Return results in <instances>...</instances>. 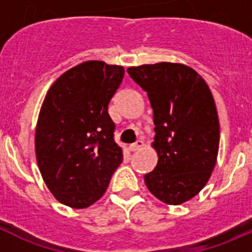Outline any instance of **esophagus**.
<instances>
[{"label": "esophagus", "instance_id": "34e87169", "mask_svg": "<svg viewBox=\"0 0 252 252\" xmlns=\"http://www.w3.org/2000/svg\"><path fill=\"white\" fill-rule=\"evenodd\" d=\"M143 146H145V143H143V141H142V140H137L135 143H132V145L130 146V150L132 151V152H135V151L141 150V148H142Z\"/></svg>", "mask_w": 252, "mask_h": 252}]
</instances>
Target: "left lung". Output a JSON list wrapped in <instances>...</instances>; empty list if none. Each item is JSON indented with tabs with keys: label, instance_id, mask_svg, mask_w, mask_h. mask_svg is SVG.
I'll return each instance as SVG.
<instances>
[{
	"label": "left lung",
	"instance_id": "1",
	"mask_svg": "<svg viewBox=\"0 0 252 252\" xmlns=\"http://www.w3.org/2000/svg\"><path fill=\"white\" fill-rule=\"evenodd\" d=\"M127 73L153 109L158 162L145 176L146 186L166 204L188 202L208 183L219 151V117L209 86L179 63L130 66Z\"/></svg>",
	"mask_w": 252,
	"mask_h": 252
}]
</instances>
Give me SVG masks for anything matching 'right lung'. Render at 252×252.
I'll list each match as a JSON object with an SVG mask.
<instances>
[{
	"label": "right lung",
	"instance_id": "obj_1",
	"mask_svg": "<svg viewBox=\"0 0 252 252\" xmlns=\"http://www.w3.org/2000/svg\"><path fill=\"white\" fill-rule=\"evenodd\" d=\"M124 74L121 65L84 62L62 74L45 95L35 127L37 163L50 193L66 207L97 202L121 164L107 106Z\"/></svg>",
	"mask_w": 252,
	"mask_h": 252
}]
</instances>
